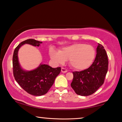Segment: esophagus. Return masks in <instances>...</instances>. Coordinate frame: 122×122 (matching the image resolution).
<instances>
[{"mask_svg": "<svg viewBox=\"0 0 122 122\" xmlns=\"http://www.w3.org/2000/svg\"><path fill=\"white\" fill-rule=\"evenodd\" d=\"M61 72H63V73H66V72H67V70L66 69H65V68H61Z\"/></svg>", "mask_w": 122, "mask_h": 122, "instance_id": "obj_1", "label": "esophagus"}]
</instances>
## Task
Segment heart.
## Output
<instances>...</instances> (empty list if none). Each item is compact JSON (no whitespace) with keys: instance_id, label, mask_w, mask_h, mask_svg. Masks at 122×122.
<instances>
[{"instance_id":"b5f03b06","label":"heart","mask_w":122,"mask_h":122,"mask_svg":"<svg viewBox=\"0 0 122 122\" xmlns=\"http://www.w3.org/2000/svg\"><path fill=\"white\" fill-rule=\"evenodd\" d=\"M50 57L57 64L69 60L70 65L76 70H82L90 66L94 61L96 51L92 46L77 43L63 47L59 52L51 50Z\"/></svg>"}]
</instances>
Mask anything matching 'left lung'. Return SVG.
Segmentation results:
<instances>
[{"mask_svg":"<svg viewBox=\"0 0 122 122\" xmlns=\"http://www.w3.org/2000/svg\"><path fill=\"white\" fill-rule=\"evenodd\" d=\"M108 69V58L102 45L98 44L97 55L88 69L73 72L71 86L77 95L87 96L95 93L103 84Z\"/></svg>","mask_w":122,"mask_h":122,"instance_id":"left-lung-1","label":"left lung"}]
</instances>
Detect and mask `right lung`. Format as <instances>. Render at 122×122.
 Here are the masks:
<instances>
[{"label":"right lung","mask_w":122,"mask_h":122,"mask_svg":"<svg viewBox=\"0 0 122 122\" xmlns=\"http://www.w3.org/2000/svg\"><path fill=\"white\" fill-rule=\"evenodd\" d=\"M41 41L29 39L22 41L15 49L13 55V73L18 84L27 93L32 95H44L53 84L55 78L61 71V67L52 68L46 64H41L33 70L26 71L21 68L18 61V52L22 45L28 44L39 46Z\"/></svg>","instance_id":"right-lung-1"}]
</instances>
